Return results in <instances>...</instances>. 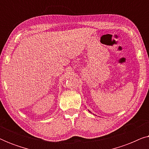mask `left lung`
<instances>
[{
	"label": "left lung",
	"mask_w": 149,
	"mask_h": 149,
	"mask_svg": "<svg viewBox=\"0 0 149 149\" xmlns=\"http://www.w3.org/2000/svg\"><path fill=\"white\" fill-rule=\"evenodd\" d=\"M89 112H90V111H89ZM90 113H91V112H90Z\"/></svg>",
	"instance_id": "left-lung-1"
}]
</instances>
